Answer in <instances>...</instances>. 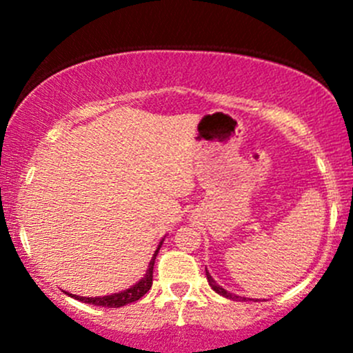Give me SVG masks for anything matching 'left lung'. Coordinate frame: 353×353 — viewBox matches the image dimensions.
Listing matches in <instances>:
<instances>
[{"instance_id": "left-lung-1", "label": "left lung", "mask_w": 353, "mask_h": 353, "mask_svg": "<svg viewBox=\"0 0 353 353\" xmlns=\"http://www.w3.org/2000/svg\"><path fill=\"white\" fill-rule=\"evenodd\" d=\"M206 279H208V283H210V287L213 288V290L216 292V294H220V295H223V297H227V299H232V301H239V295H236V294H230V292H227L225 288H222L219 285V283L215 282V280L212 279V276H210V273H208V270H206ZM245 301V299H244Z\"/></svg>"}]
</instances>
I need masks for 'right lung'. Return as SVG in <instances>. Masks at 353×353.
<instances>
[{"label": "right lung", "instance_id": "right-lung-1", "mask_svg": "<svg viewBox=\"0 0 353 353\" xmlns=\"http://www.w3.org/2000/svg\"><path fill=\"white\" fill-rule=\"evenodd\" d=\"M160 245H162V243L159 244V248H157V251L154 254V258H152L150 265H148L147 275H145L143 279H141L140 282L137 283V285L126 288V290H123V292H117V294L104 295V297H80V295H71V297H74L77 301L85 302V304H95V305H102V307H121V305H126V304H131V302H137L138 299H141L145 294H147L148 290H150L152 280H154L155 258H157V254H159Z\"/></svg>", "mask_w": 353, "mask_h": 353}]
</instances>
